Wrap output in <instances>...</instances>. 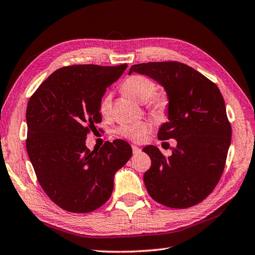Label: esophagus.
Segmentation results:
<instances>
[{
    "instance_id": "34e87169",
    "label": "esophagus",
    "mask_w": 255,
    "mask_h": 255,
    "mask_svg": "<svg viewBox=\"0 0 255 255\" xmlns=\"http://www.w3.org/2000/svg\"><path fill=\"white\" fill-rule=\"evenodd\" d=\"M131 148H132V153H133V154H139V153L141 152V149H140L139 147H138V146L132 145Z\"/></svg>"
}]
</instances>
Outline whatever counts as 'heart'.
Listing matches in <instances>:
<instances>
[{
	"instance_id": "b5f03b06",
	"label": "heart",
	"mask_w": 255,
	"mask_h": 255,
	"mask_svg": "<svg viewBox=\"0 0 255 255\" xmlns=\"http://www.w3.org/2000/svg\"><path fill=\"white\" fill-rule=\"evenodd\" d=\"M123 91L126 93L128 97L133 99L135 101L139 103H145L155 94V91H156V84L146 76L132 75L125 81V83L123 85ZM152 106L154 108V110L161 111L164 108V101L154 100L152 102ZM110 108L111 96L110 94H107L101 101L100 112L103 116H107L110 112ZM148 128L149 126L147 124L144 122H139L135 124L124 125V126L120 128L119 131L123 136L129 138V139L140 140L143 139L146 132L148 131Z\"/></svg>"
}]
</instances>
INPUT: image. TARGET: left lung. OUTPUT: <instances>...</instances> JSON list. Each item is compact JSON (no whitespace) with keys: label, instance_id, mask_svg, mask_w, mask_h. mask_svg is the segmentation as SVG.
Listing matches in <instances>:
<instances>
[{"label":"left lung","instance_id":"obj_1","mask_svg":"<svg viewBox=\"0 0 255 255\" xmlns=\"http://www.w3.org/2000/svg\"><path fill=\"white\" fill-rule=\"evenodd\" d=\"M133 72L165 90L169 122L159 127L157 138L176 141L167 158L156 146L143 148L152 159L144 174L147 192L170 208L199 204L221 179L231 145L232 128L222 93L213 82L182 63L137 64L129 74Z\"/></svg>","mask_w":255,"mask_h":255}]
</instances>
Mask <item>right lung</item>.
Returning a JSON list of instances; mask_svg holds the SVG:
<instances>
[{"label": "right lung", "mask_w": 255, "mask_h": 255, "mask_svg": "<svg viewBox=\"0 0 255 255\" xmlns=\"http://www.w3.org/2000/svg\"><path fill=\"white\" fill-rule=\"evenodd\" d=\"M127 65H73L48 76L27 107V152L46 195L71 213H90L109 199L115 174L131 157L127 141L99 150L85 146L86 135L101 123L107 86Z\"/></svg>", "instance_id": "1"}]
</instances>
